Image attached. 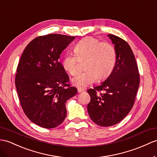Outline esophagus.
I'll use <instances>...</instances> for the list:
<instances>
[{
    "label": "esophagus",
    "mask_w": 157,
    "mask_h": 157,
    "mask_svg": "<svg viewBox=\"0 0 157 157\" xmlns=\"http://www.w3.org/2000/svg\"><path fill=\"white\" fill-rule=\"evenodd\" d=\"M84 91H85V90L81 89H79V88L78 89V93H82V92H84Z\"/></svg>",
    "instance_id": "obj_1"
}]
</instances>
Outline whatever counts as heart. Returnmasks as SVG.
I'll return each mask as SVG.
<instances>
[{
    "mask_svg": "<svg viewBox=\"0 0 157 157\" xmlns=\"http://www.w3.org/2000/svg\"><path fill=\"white\" fill-rule=\"evenodd\" d=\"M75 55L68 52L62 60L64 70L75 75L78 70V61L86 60V71L80 72L72 79L73 85L83 89L97 81L106 78L112 73L117 63L116 50L109 42H102L93 36L82 39L74 47Z\"/></svg>",
    "mask_w": 157,
    "mask_h": 157,
    "instance_id": "heart-1",
    "label": "heart"
}]
</instances>
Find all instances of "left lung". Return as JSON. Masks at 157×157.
I'll return each mask as SVG.
<instances>
[{"label":"left lung","instance_id":"1","mask_svg":"<svg viewBox=\"0 0 157 157\" xmlns=\"http://www.w3.org/2000/svg\"><path fill=\"white\" fill-rule=\"evenodd\" d=\"M108 36L116 50L115 67L101 85L87 90L90 97L88 113L91 120L101 127L116 124L127 115L133 106L140 83L138 66L131 47L114 34Z\"/></svg>","mask_w":157,"mask_h":157}]
</instances>
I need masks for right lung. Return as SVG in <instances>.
I'll use <instances>...</instances> for the list:
<instances>
[{"label": "right lung", "instance_id": "add662e5", "mask_svg": "<svg viewBox=\"0 0 157 157\" xmlns=\"http://www.w3.org/2000/svg\"><path fill=\"white\" fill-rule=\"evenodd\" d=\"M75 39L59 34L39 36L26 46L15 76L22 110L33 123L41 127H58L65 119L67 100L77 93L59 59Z\"/></svg>", "mask_w": 157, "mask_h": 157}]
</instances>
